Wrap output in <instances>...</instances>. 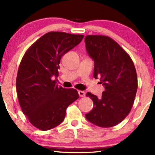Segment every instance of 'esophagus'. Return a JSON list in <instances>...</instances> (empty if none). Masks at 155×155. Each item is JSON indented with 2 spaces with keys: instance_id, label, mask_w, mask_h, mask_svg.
I'll list each match as a JSON object with an SVG mask.
<instances>
[{
  "instance_id": "1",
  "label": "esophagus",
  "mask_w": 155,
  "mask_h": 155,
  "mask_svg": "<svg viewBox=\"0 0 155 155\" xmlns=\"http://www.w3.org/2000/svg\"><path fill=\"white\" fill-rule=\"evenodd\" d=\"M78 94H79L80 97H85L86 95V93L84 91H78Z\"/></svg>"
}]
</instances>
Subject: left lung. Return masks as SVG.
Returning a JSON list of instances; mask_svg holds the SVG:
<instances>
[{"instance_id":"left-lung-1","label":"left lung","mask_w":155,"mask_h":155,"mask_svg":"<svg viewBox=\"0 0 155 155\" xmlns=\"http://www.w3.org/2000/svg\"><path fill=\"white\" fill-rule=\"evenodd\" d=\"M85 44L94 61L93 77L100 78L105 89L100 98L86 93L94 107L86 118L100 127H112L124 120L134 104L137 90L135 67L129 54L110 38L87 35Z\"/></svg>"}]
</instances>
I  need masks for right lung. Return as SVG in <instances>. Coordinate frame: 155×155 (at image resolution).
Returning a JSON list of instances; mask_svg holds the SVG:
<instances>
[{
  "mask_svg": "<svg viewBox=\"0 0 155 155\" xmlns=\"http://www.w3.org/2000/svg\"><path fill=\"white\" fill-rule=\"evenodd\" d=\"M84 35L61 31L46 33L25 53L18 69L16 89L20 106L29 122L43 131L64 120L68 106L79 97L74 89H64L58 77L63 56L81 42Z\"/></svg>",
  "mask_w": 155,
  "mask_h": 155,
  "instance_id": "obj_1",
  "label": "right lung"
}]
</instances>
